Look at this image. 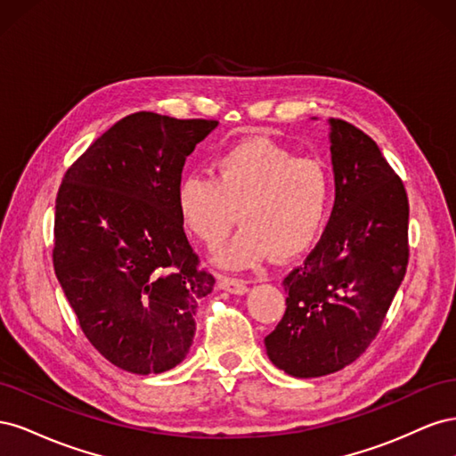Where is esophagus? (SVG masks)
Segmentation results:
<instances>
[{
  "label": "esophagus",
  "mask_w": 456,
  "mask_h": 456,
  "mask_svg": "<svg viewBox=\"0 0 456 456\" xmlns=\"http://www.w3.org/2000/svg\"><path fill=\"white\" fill-rule=\"evenodd\" d=\"M218 287L223 289V291H228L232 295H245L247 291H249V287H247L245 281L233 280V278H223L218 281Z\"/></svg>",
  "instance_id": "34e87169"
}]
</instances>
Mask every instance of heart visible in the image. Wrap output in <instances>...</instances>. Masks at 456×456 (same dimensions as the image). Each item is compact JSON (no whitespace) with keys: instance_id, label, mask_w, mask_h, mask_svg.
I'll return each instance as SVG.
<instances>
[{"instance_id":"b5f03b06","label":"heart","mask_w":456,"mask_h":456,"mask_svg":"<svg viewBox=\"0 0 456 456\" xmlns=\"http://www.w3.org/2000/svg\"><path fill=\"white\" fill-rule=\"evenodd\" d=\"M333 196L325 165L297 158L266 139L224 150L213 176L188 175L176 188V209L188 232L209 247L226 238L238 209L240 230L215 262L240 270L273 256H293L320 233Z\"/></svg>"}]
</instances>
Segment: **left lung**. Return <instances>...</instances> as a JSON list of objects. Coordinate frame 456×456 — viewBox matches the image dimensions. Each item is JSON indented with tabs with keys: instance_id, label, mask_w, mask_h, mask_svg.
I'll return each instance as SVG.
<instances>
[{
	"instance_id": "1",
	"label": "left lung",
	"mask_w": 456,
	"mask_h": 456,
	"mask_svg": "<svg viewBox=\"0 0 456 456\" xmlns=\"http://www.w3.org/2000/svg\"><path fill=\"white\" fill-rule=\"evenodd\" d=\"M335 205L323 236L283 280L285 314L265 338L270 362L297 379L355 362L377 337L409 260V201L377 142L329 119Z\"/></svg>"
}]
</instances>
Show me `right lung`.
<instances>
[{"instance_id":"add662e5","label":"right lung","mask_w":456,"mask_h":456,"mask_svg":"<svg viewBox=\"0 0 456 456\" xmlns=\"http://www.w3.org/2000/svg\"><path fill=\"white\" fill-rule=\"evenodd\" d=\"M216 126L131 114L87 148L59 188L54 273L89 342L134 375L184 360L198 300L213 291L215 278L186 240L176 188L186 158Z\"/></svg>"}]
</instances>
